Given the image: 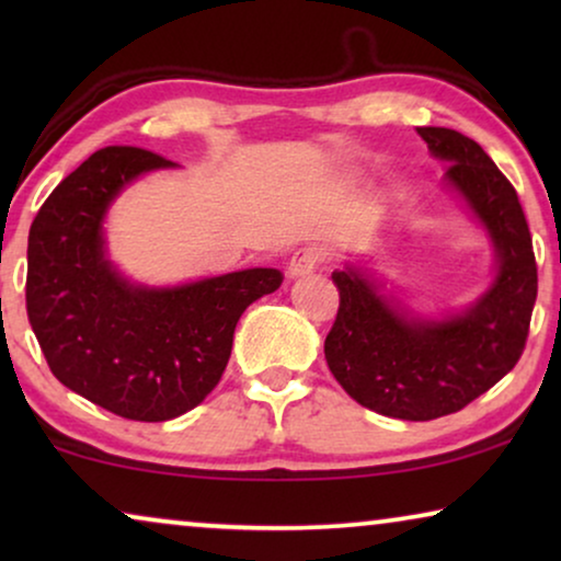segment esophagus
Wrapping results in <instances>:
<instances>
[{"mask_svg": "<svg viewBox=\"0 0 561 561\" xmlns=\"http://www.w3.org/2000/svg\"><path fill=\"white\" fill-rule=\"evenodd\" d=\"M321 263V250L319 248H304L296 250L294 257L288 260L286 275L288 278H304V275L313 273V267Z\"/></svg>", "mask_w": 561, "mask_h": 561, "instance_id": "34e87169", "label": "esophagus"}]
</instances>
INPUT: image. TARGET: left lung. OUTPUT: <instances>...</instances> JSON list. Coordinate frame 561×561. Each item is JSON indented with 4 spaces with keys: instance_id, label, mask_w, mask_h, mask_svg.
Listing matches in <instances>:
<instances>
[{
    "instance_id": "8db88e82",
    "label": "left lung",
    "mask_w": 561,
    "mask_h": 561,
    "mask_svg": "<svg viewBox=\"0 0 561 561\" xmlns=\"http://www.w3.org/2000/svg\"><path fill=\"white\" fill-rule=\"evenodd\" d=\"M447 163L444 186L462 198L495 252L490 286L462 311L421 317L382 290L373 267L334 271L340 290L324 355L359 405L390 419L432 421L465 409L513 370L536 304V260L516 188L485 150L457 129L416 127Z\"/></svg>"
}]
</instances>
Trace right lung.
<instances>
[{"label": "right lung", "instance_id": "obj_1", "mask_svg": "<svg viewBox=\"0 0 561 561\" xmlns=\"http://www.w3.org/2000/svg\"><path fill=\"white\" fill-rule=\"evenodd\" d=\"M163 168L175 163L150 150H96L53 188L27 237V317L53 375L133 421L196 409L225 373L244 309L283 283L275 267L179 286L122 275L106 214L129 183Z\"/></svg>", "mask_w": 561, "mask_h": 561}]
</instances>
